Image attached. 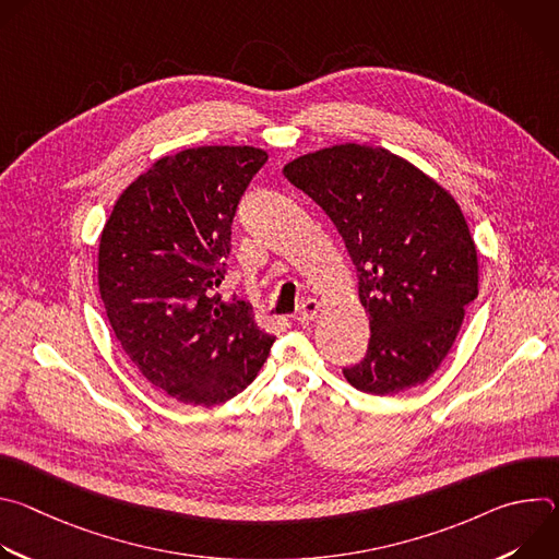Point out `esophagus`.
Here are the masks:
<instances>
[{"mask_svg": "<svg viewBox=\"0 0 559 559\" xmlns=\"http://www.w3.org/2000/svg\"><path fill=\"white\" fill-rule=\"evenodd\" d=\"M316 313H318V302H316L313 298H307V300L300 302L296 321H298L300 325H309V323L313 321V318H316Z\"/></svg>", "mask_w": 559, "mask_h": 559, "instance_id": "34e87169", "label": "esophagus"}]
</instances>
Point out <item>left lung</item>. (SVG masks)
I'll list each match as a JSON object with an SVG mask.
<instances>
[{
    "mask_svg": "<svg viewBox=\"0 0 559 559\" xmlns=\"http://www.w3.org/2000/svg\"><path fill=\"white\" fill-rule=\"evenodd\" d=\"M283 175L325 210L356 265L371 338L345 378L373 395L423 384L477 296V252L460 205L405 158L371 145L318 150Z\"/></svg>",
    "mask_w": 559,
    "mask_h": 559,
    "instance_id": "1",
    "label": "left lung"
}]
</instances>
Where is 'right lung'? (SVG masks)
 <instances>
[{"mask_svg": "<svg viewBox=\"0 0 559 559\" xmlns=\"http://www.w3.org/2000/svg\"><path fill=\"white\" fill-rule=\"evenodd\" d=\"M267 154L205 145L164 156L130 183L104 227L99 292L134 367L183 405L241 393L274 345L252 305L216 294L231 221Z\"/></svg>", "mask_w": 559, "mask_h": 559, "instance_id": "1", "label": "right lung"}]
</instances>
